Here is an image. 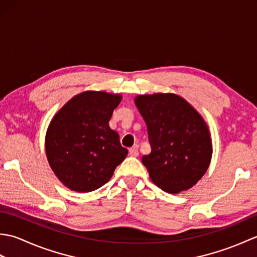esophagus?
<instances>
[{
  "label": "esophagus",
  "instance_id": "1",
  "mask_svg": "<svg viewBox=\"0 0 257 257\" xmlns=\"http://www.w3.org/2000/svg\"><path fill=\"white\" fill-rule=\"evenodd\" d=\"M129 155L132 157H138L139 156V151H138V146H135L133 148L129 149Z\"/></svg>",
  "mask_w": 257,
  "mask_h": 257
}]
</instances>
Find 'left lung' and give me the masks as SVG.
<instances>
[{
    "instance_id": "1",
    "label": "left lung",
    "mask_w": 257,
    "mask_h": 257,
    "mask_svg": "<svg viewBox=\"0 0 257 257\" xmlns=\"http://www.w3.org/2000/svg\"><path fill=\"white\" fill-rule=\"evenodd\" d=\"M135 103L148 128L151 152L143 157L150 179L165 192L189 190L204 176L212 140L203 117L176 94L139 95Z\"/></svg>"
}]
</instances>
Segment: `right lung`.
Segmentation results:
<instances>
[{"mask_svg": "<svg viewBox=\"0 0 257 257\" xmlns=\"http://www.w3.org/2000/svg\"><path fill=\"white\" fill-rule=\"evenodd\" d=\"M122 96L87 90L74 96L51 120L45 150L53 172L65 187L90 192L107 183L128 155L109 127Z\"/></svg>", "mask_w": 257, "mask_h": 257, "instance_id": "obj_1", "label": "right lung"}]
</instances>
